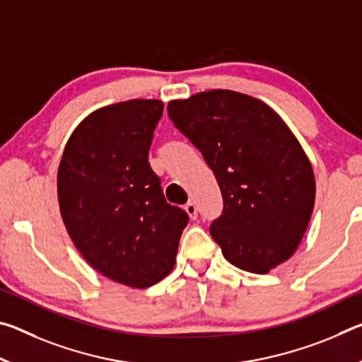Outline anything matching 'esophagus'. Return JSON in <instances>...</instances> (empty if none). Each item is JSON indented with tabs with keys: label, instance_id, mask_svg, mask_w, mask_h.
<instances>
[{
	"label": "esophagus",
	"instance_id": "esophagus-1",
	"mask_svg": "<svg viewBox=\"0 0 362 362\" xmlns=\"http://www.w3.org/2000/svg\"><path fill=\"white\" fill-rule=\"evenodd\" d=\"M185 211H187V214H188L189 218H192V220H194L196 217H198V207H196L193 203H187L185 204Z\"/></svg>",
	"mask_w": 362,
	"mask_h": 362
}]
</instances>
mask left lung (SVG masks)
<instances>
[{
	"label": "left lung",
	"mask_w": 362,
	"mask_h": 362,
	"mask_svg": "<svg viewBox=\"0 0 362 362\" xmlns=\"http://www.w3.org/2000/svg\"><path fill=\"white\" fill-rule=\"evenodd\" d=\"M169 118L212 169L223 212L211 235L231 265L265 274L289 260L315 207L313 168L265 102L228 89L168 103Z\"/></svg>",
	"instance_id": "obj_1"
}]
</instances>
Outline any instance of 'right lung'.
<instances>
[{"instance_id":"obj_1","label":"right lung","mask_w":362,"mask_h":362,"mask_svg":"<svg viewBox=\"0 0 362 362\" xmlns=\"http://www.w3.org/2000/svg\"><path fill=\"white\" fill-rule=\"evenodd\" d=\"M163 102L134 99L95 110L65 145L57 196L65 228L103 276L146 289L173 272L188 214L168 204L148 150Z\"/></svg>"}]
</instances>
